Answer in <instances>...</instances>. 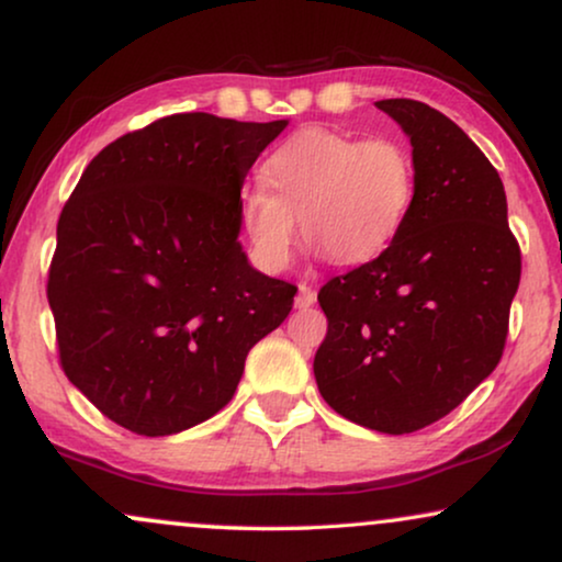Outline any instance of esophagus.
<instances>
[{"label":"esophagus","mask_w":562,"mask_h":562,"mask_svg":"<svg viewBox=\"0 0 562 562\" xmlns=\"http://www.w3.org/2000/svg\"><path fill=\"white\" fill-rule=\"evenodd\" d=\"M316 303V290L308 288V285H301L297 288V295H295V308H311V305Z\"/></svg>","instance_id":"1"}]
</instances>
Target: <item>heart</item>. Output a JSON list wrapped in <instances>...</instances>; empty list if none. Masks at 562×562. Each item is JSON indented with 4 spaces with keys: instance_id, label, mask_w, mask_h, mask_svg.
Returning a JSON list of instances; mask_svg holds the SVG:
<instances>
[{
    "instance_id": "heart-1",
    "label": "heart",
    "mask_w": 562,
    "mask_h": 562,
    "mask_svg": "<svg viewBox=\"0 0 562 562\" xmlns=\"http://www.w3.org/2000/svg\"><path fill=\"white\" fill-rule=\"evenodd\" d=\"M261 184L238 192V218L257 265L280 272L305 241L334 265H362L401 234L416 200L414 156L395 138H355L303 128L259 169Z\"/></svg>"
}]
</instances>
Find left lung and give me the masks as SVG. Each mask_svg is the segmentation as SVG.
I'll return each mask as SVG.
<instances>
[{
	"label": "left lung",
	"instance_id": "left-lung-1",
	"mask_svg": "<svg viewBox=\"0 0 562 562\" xmlns=\"http://www.w3.org/2000/svg\"><path fill=\"white\" fill-rule=\"evenodd\" d=\"M414 146L416 200L395 241L328 280L313 359L336 414L383 434L424 429L496 370L521 254L498 171L468 133L416 100H380Z\"/></svg>",
	"mask_w": 562,
	"mask_h": 562
}]
</instances>
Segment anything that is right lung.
Returning a JSON list of instances; mask_svg holds the SVG:
<instances>
[{"mask_svg": "<svg viewBox=\"0 0 562 562\" xmlns=\"http://www.w3.org/2000/svg\"><path fill=\"white\" fill-rule=\"evenodd\" d=\"M288 120L184 112L89 161L56 228L48 303L66 378L144 437L203 424L234 398L249 349L293 308L238 234V192Z\"/></svg>", "mask_w": 562, "mask_h": 562, "instance_id": "add662e5", "label": "right lung"}]
</instances>
